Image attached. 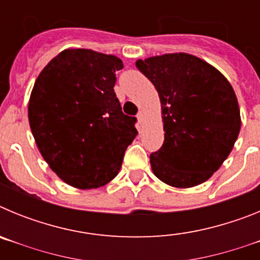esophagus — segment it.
<instances>
[{
  "instance_id": "1",
  "label": "esophagus",
  "mask_w": 260,
  "mask_h": 260,
  "mask_svg": "<svg viewBox=\"0 0 260 260\" xmlns=\"http://www.w3.org/2000/svg\"><path fill=\"white\" fill-rule=\"evenodd\" d=\"M137 118H138V122H139V125H142V123H143V113H142V112H139V113L137 114Z\"/></svg>"
}]
</instances>
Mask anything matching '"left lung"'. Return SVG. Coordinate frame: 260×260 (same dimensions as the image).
<instances>
[{
	"instance_id": "left-lung-1",
	"label": "left lung",
	"mask_w": 260,
	"mask_h": 260,
	"mask_svg": "<svg viewBox=\"0 0 260 260\" xmlns=\"http://www.w3.org/2000/svg\"><path fill=\"white\" fill-rule=\"evenodd\" d=\"M157 89L164 143L150 155L158 180L174 187L207 181L231 153L241 128L240 108L220 71L187 53L138 59Z\"/></svg>"
}]
</instances>
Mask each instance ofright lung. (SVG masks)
I'll use <instances>...</instances> for the list:
<instances>
[{
  "instance_id": "right-lung-1",
  "label": "right lung",
  "mask_w": 260,
  "mask_h": 260,
  "mask_svg": "<svg viewBox=\"0 0 260 260\" xmlns=\"http://www.w3.org/2000/svg\"><path fill=\"white\" fill-rule=\"evenodd\" d=\"M122 61L89 49H66L43 69L28 104L31 132L54 173L78 189L118 174L138 132L114 92Z\"/></svg>"
}]
</instances>
